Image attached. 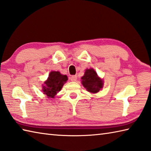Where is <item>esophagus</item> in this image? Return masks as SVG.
<instances>
[{"label":"esophagus","instance_id":"1","mask_svg":"<svg viewBox=\"0 0 151 151\" xmlns=\"http://www.w3.org/2000/svg\"><path fill=\"white\" fill-rule=\"evenodd\" d=\"M70 81H71L75 82V81H76V79H77V76H76V75H73V76H70Z\"/></svg>","mask_w":151,"mask_h":151}]
</instances>
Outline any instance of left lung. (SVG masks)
I'll use <instances>...</instances> for the list:
<instances>
[{"instance_id":"1","label":"left lung","mask_w":151,"mask_h":151,"mask_svg":"<svg viewBox=\"0 0 151 151\" xmlns=\"http://www.w3.org/2000/svg\"><path fill=\"white\" fill-rule=\"evenodd\" d=\"M81 78L82 85L91 93L99 92L103 88V81L97 76L93 69L86 70L84 75Z\"/></svg>"}]
</instances>
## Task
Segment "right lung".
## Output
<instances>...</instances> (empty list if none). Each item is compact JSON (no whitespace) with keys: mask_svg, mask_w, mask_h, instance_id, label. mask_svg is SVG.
<instances>
[{"mask_svg":"<svg viewBox=\"0 0 151 151\" xmlns=\"http://www.w3.org/2000/svg\"><path fill=\"white\" fill-rule=\"evenodd\" d=\"M66 75H62L59 71H52L48 80L44 82L43 92L50 98H54L67 81Z\"/></svg>","mask_w":151,"mask_h":151,"instance_id":"1","label":"right lung"}]
</instances>
